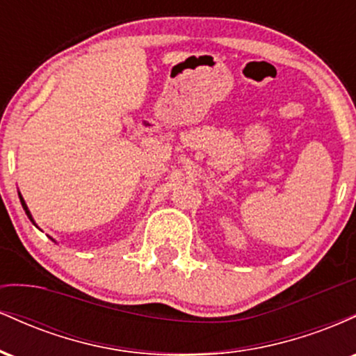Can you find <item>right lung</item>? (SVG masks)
I'll use <instances>...</instances> for the list:
<instances>
[{"label": "right lung", "mask_w": 356, "mask_h": 356, "mask_svg": "<svg viewBox=\"0 0 356 356\" xmlns=\"http://www.w3.org/2000/svg\"><path fill=\"white\" fill-rule=\"evenodd\" d=\"M19 201H22V206H23V209H24V212H26V216H28V218H30V220H31V222H33V224H35V219H33V216H31V212H30V209H28L26 202H24V199H23V195H22V194H19ZM53 241H55V239H53ZM55 243H56V241H55Z\"/></svg>", "instance_id": "right-lung-1"}]
</instances>
